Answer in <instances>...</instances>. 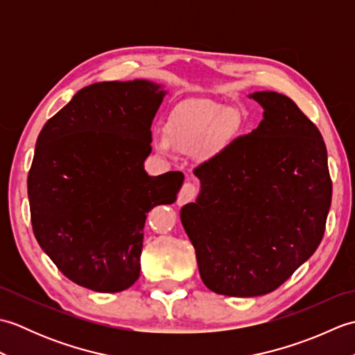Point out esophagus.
Returning <instances> with one entry per match:
<instances>
[{
  "label": "esophagus",
  "instance_id": "obj_1",
  "mask_svg": "<svg viewBox=\"0 0 355 355\" xmlns=\"http://www.w3.org/2000/svg\"><path fill=\"white\" fill-rule=\"evenodd\" d=\"M195 197H197V186L189 183V182L184 183L183 187H182V191H180V193H178V198H177L178 206L187 205V202L193 201Z\"/></svg>",
  "mask_w": 355,
  "mask_h": 355
}]
</instances>
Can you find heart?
Returning <instances> with one entry per match:
<instances>
[{
	"label": "heart",
	"mask_w": 355,
	"mask_h": 355,
	"mask_svg": "<svg viewBox=\"0 0 355 355\" xmlns=\"http://www.w3.org/2000/svg\"><path fill=\"white\" fill-rule=\"evenodd\" d=\"M238 116L209 99H189L180 103L164 128L154 137L158 153L168 155L195 154L209 158L229 145L238 131Z\"/></svg>",
	"instance_id": "heart-1"
}]
</instances>
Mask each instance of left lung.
<instances>
[{"instance_id": "obj_1", "label": "left lung", "mask_w": 355, "mask_h": 355, "mask_svg": "<svg viewBox=\"0 0 355 355\" xmlns=\"http://www.w3.org/2000/svg\"><path fill=\"white\" fill-rule=\"evenodd\" d=\"M248 97L261 123L193 171L198 198L180 212L202 282L235 297L271 293L311 258L333 197L318 126L284 94Z\"/></svg>"}]
</instances>
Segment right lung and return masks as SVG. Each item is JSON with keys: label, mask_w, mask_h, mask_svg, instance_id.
I'll return each mask as SVG.
<instances>
[{"label": "right lung", "mask_w": 355, "mask_h": 355, "mask_svg": "<svg viewBox=\"0 0 355 355\" xmlns=\"http://www.w3.org/2000/svg\"><path fill=\"white\" fill-rule=\"evenodd\" d=\"M163 85L135 79L82 88L37 135L27 178L33 233L80 286L123 291L140 276L146 214L172 205L182 172L150 177V125Z\"/></svg>", "instance_id": "add662e5"}]
</instances>
